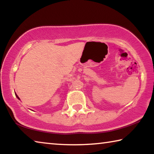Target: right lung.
<instances>
[{"label": "right lung", "instance_id": "right-lung-1", "mask_svg": "<svg viewBox=\"0 0 154 154\" xmlns=\"http://www.w3.org/2000/svg\"><path fill=\"white\" fill-rule=\"evenodd\" d=\"M15 96H17V98L18 99H20V98H19V97H18V96H17V95L16 94H15Z\"/></svg>", "mask_w": 154, "mask_h": 154}]
</instances>
